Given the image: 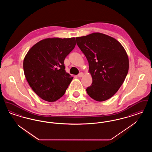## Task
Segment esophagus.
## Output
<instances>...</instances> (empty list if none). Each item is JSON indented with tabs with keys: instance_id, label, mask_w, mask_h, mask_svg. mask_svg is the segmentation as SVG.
Segmentation results:
<instances>
[{
	"instance_id": "34e87169",
	"label": "esophagus",
	"mask_w": 152,
	"mask_h": 152,
	"mask_svg": "<svg viewBox=\"0 0 152 152\" xmlns=\"http://www.w3.org/2000/svg\"><path fill=\"white\" fill-rule=\"evenodd\" d=\"M83 75H84V73L83 72H80L79 74L78 75V77H82L83 76Z\"/></svg>"
}]
</instances>
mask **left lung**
I'll list each match as a JSON object with an SVG mask.
<instances>
[{
    "label": "left lung",
    "mask_w": 152,
    "mask_h": 152,
    "mask_svg": "<svg viewBox=\"0 0 152 152\" xmlns=\"http://www.w3.org/2000/svg\"><path fill=\"white\" fill-rule=\"evenodd\" d=\"M89 63L92 85L86 89L94 100L112 97L123 84L129 69L128 55L115 38L99 32L76 37Z\"/></svg>",
    "instance_id": "8db88e82"
}]
</instances>
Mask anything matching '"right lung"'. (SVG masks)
Listing matches in <instances>:
<instances>
[{"mask_svg":"<svg viewBox=\"0 0 152 152\" xmlns=\"http://www.w3.org/2000/svg\"><path fill=\"white\" fill-rule=\"evenodd\" d=\"M75 45V37L47 38L35 44L26 54L25 77L44 100L54 102L65 94L73 77L65 72L64 60Z\"/></svg>","mask_w":152,"mask_h":152,"instance_id":"right-lung-1","label":"right lung"}]
</instances>
